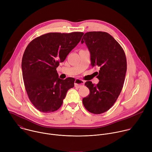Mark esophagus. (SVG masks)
<instances>
[{"label": "esophagus", "instance_id": "esophagus-1", "mask_svg": "<svg viewBox=\"0 0 152 152\" xmlns=\"http://www.w3.org/2000/svg\"><path fill=\"white\" fill-rule=\"evenodd\" d=\"M84 83H85V82L83 80L79 79H76L75 81V86H76V87L80 88V87H81V86H83Z\"/></svg>", "mask_w": 152, "mask_h": 152}]
</instances>
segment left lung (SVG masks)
Here are the masks:
<instances>
[{
  "mask_svg": "<svg viewBox=\"0 0 152 152\" xmlns=\"http://www.w3.org/2000/svg\"><path fill=\"white\" fill-rule=\"evenodd\" d=\"M83 42L90 53L92 67L98 66L100 70L97 85L85 82L90 94L83 98L82 102L86 110L100 114L110 109L121 91L127 70L126 58L119 43L107 32H86L81 41Z\"/></svg>",
  "mask_w": 152,
  "mask_h": 152,
  "instance_id": "8db88e82",
  "label": "left lung"
}]
</instances>
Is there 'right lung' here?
<instances>
[{"mask_svg":"<svg viewBox=\"0 0 152 152\" xmlns=\"http://www.w3.org/2000/svg\"><path fill=\"white\" fill-rule=\"evenodd\" d=\"M83 32H51L33 39L26 48L21 69L26 91L40 112L58 110L75 79L59 78L56 67L80 42Z\"/></svg>","mask_w":152,"mask_h":152,"instance_id":"1","label":"right lung"}]
</instances>
